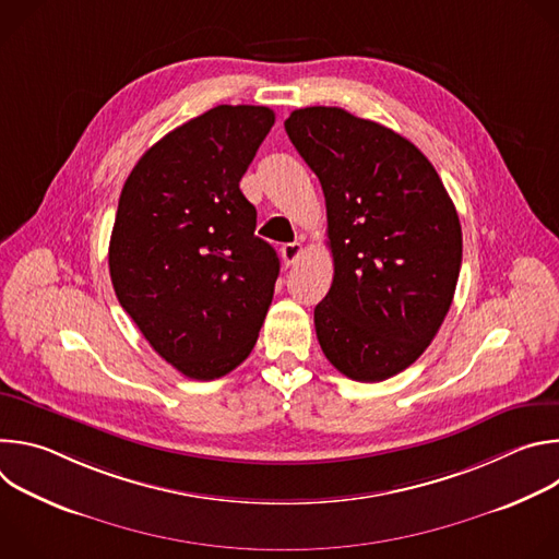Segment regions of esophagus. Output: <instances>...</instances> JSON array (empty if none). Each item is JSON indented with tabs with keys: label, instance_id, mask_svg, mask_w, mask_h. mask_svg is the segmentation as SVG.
Here are the masks:
<instances>
[{
	"label": "esophagus",
	"instance_id": "34e87169",
	"mask_svg": "<svg viewBox=\"0 0 559 559\" xmlns=\"http://www.w3.org/2000/svg\"><path fill=\"white\" fill-rule=\"evenodd\" d=\"M281 257H283V263L289 267L302 257V246L300 243H285L281 248Z\"/></svg>",
	"mask_w": 559,
	"mask_h": 559
}]
</instances>
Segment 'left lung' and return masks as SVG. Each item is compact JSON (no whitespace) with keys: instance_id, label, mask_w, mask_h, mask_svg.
Returning a JSON list of instances; mask_svg holds the SVG:
<instances>
[{"instance_id":"obj_1","label":"left lung","mask_w":559,"mask_h":559,"mask_svg":"<svg viewBox=\"0 0 559 559\" xmlns=\"http://www.w3.org/2000/svg\"><path fill=\"white\" fill-rule=\"evenodd\" d=\"M285 130L323 186L334 281L316 336L347 378L380 382L416 362L451 307L462 229L429 158L343 108L311 106Z\"/></svg>"}]
</instances>
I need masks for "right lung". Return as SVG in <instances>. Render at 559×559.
<instances>
[{
    "label": "right lung",
    "instance_id": "obj_1",
    "mask_svg": "<svg viewBox=\"0 0 559 559\" xmlns=\"http://www.w3.org/2000/svg\"><path fill=\"white\" fill-rule=\"evenodd\" d=\"M272 126L265 106H216L156 141L119 197L115 294L152 349L194 380L250 356L274 296L281 263L238 188Z\"/></svg>",
    "mask_w": 559,
    "mask_h": 559
}]
</instances>
